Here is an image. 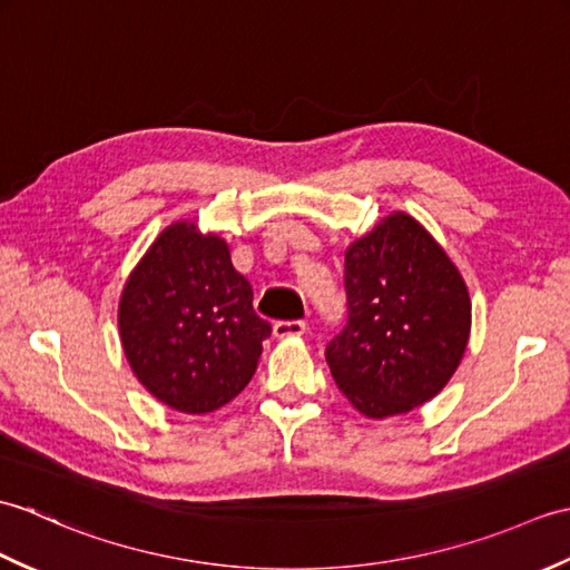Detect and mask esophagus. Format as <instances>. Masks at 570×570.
<instances>
[{
	"instance_id": "34e87169",
	"label": "esophagus",
	"mask_w": 570,
	"mask_h": 570,
	"mask_svg": "<svg viewBox=\"0 0 570 570\" xmlns=\"http://www.w3.org/2000/svg\"><path fill=\"white\" fill-rule=\"evenodd\" d=\"M306 333L304 321H276L274 323V335L276 337H298Z\"/></svg>"
}]
</instances>
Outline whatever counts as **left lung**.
Listing matches in <instances>:
<instances>
[{
    "label": "left lung",
    "mask_w": 570,
    "mask_h": 570,
    "mask_svg": "<svg viewBox=\"0 0 570 570\" xmlns=\"http://www.w3.org/2000/svg\"><path fill=\"white\" fill-rule=\"evenodd\" d=\"M347 323L325 347L333 380L370 419L409 414L453 377L470 337L463 276L421 223L394 213L345 252Z\"/></svg>",
    "instance_id": "1"
}]
</instances>
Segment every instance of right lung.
Returning a JSON list of instances; mask_svg holds the SVG:
<instances>
[{
  "instance_id": "obj_1",
  "label": "right lung",
  "mask_w": 570,
  "mask_h": 570,
  "mask_svg": "<svg viewBox=\"0 0 570 570\" xmlns=\"http://www.w3.org/2000/svg\"><path fill=\"white\" fill-rule=\"evenodd\" d=\"M223 237L174 223L154 239L119 298V337L131 372L161 404L208 414L245 390L272 325Z\"/></svg>"
}]
</instances>
